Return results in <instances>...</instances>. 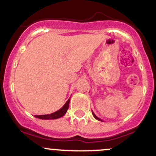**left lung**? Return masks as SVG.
I'll list each match as a JSON object with an SVG mask.
<instances>
[{
	"label": "left lung",
	"mask_w": 156,
	"mask_h": 156,
	"mask_svg": "<svg viewBox=\"0 0 156 156\" xmlns=\"http://www.w3.org/2000/svg\"><path fill=\"white\" fill-rule=\"evenodd\" d=\"M92 113H93V115H94V117H95V119H97V120H100V119H99V118H98V116H96V115H95V114H94V113H93V112H92Z\"/></svg>",
	"instance_id": "1"
}]
</instances>
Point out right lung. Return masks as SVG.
Returning a JSON list of instances; mask_svg holds the SVG:
<instances>
[{"mask_svg":"<svg viewBox=\"0 0 156 156\" xmlns=\"http://www.w3.org/2000/svg\"><path fill=\"white\" fill-rule=\"evenodd\" d=\"M69 102H70V99L67 101V102L65 104V105L62 107L60 110L58 111H55L54 113H50V114L46 115H35V117L39 119H42V120H54V119H58L64 116L67 112L68 109H69Z\"/></svg>","mask_w":156,"mask_h":156,"instance_id":"obj_1","label":"right lung"}]
</instances>
